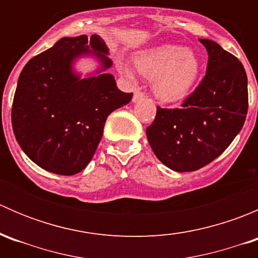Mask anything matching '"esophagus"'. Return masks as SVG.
Listing matches in <instances>:
<instances>
[{
    "label": "esophagus",
    "instance_id": "34e87169",
    "mask_svg": "<svg viewBox=\"0 0 258 258\" xmlns=\"http://www.w3.org/2000/svg\"><path fill=\"white\" fill-rule=\"evenodd\" d=\"M144 97H145L144 92H142V91H140V90H136V91H135V93H134V98H132V101H134V102H137V101L142 100Z\"/></svg>",
    "mask_w": 258,
    "mask_h": 258
}]
</instances>
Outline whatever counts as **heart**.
<instances>
[{
	"label": "heart",
	"mask_w": 258,
	"mask_h": 258,
	"mask_svg": "<svg viewBox=\"0 0 258 258\" xmlns=\"http://www.w3.org/2000/svg\"><path fill=\"white\" fill-rule=\"evenodd\" d=\"M136 67L142 76L153 80V91L160 100L172 102L187 96L201 72V61L189 48L165 45L136 57ZM121 72L128 80L134 74L124 64Z\"/></svg>",
	"instance_id": "b5f03b06"
}]
</instances>
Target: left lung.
<instances>
[{
	"label": "left lung",
	"mask_w": 258,
	"mask_h": 258,
	"mask_svg": "<svg viewBox=\"0 0 258 258\" xmlns=\"http://www.w3.org/2000/svg\"><path fill=\"white\" fill-rule=\"evenodd\" d=\"M209 53L206 75L181 108L157 107L146 128L156 157L177 172L200 170L230 146L248 110L247 75L237 57L200 38Z\"/></svg>",
	"instance_id": "1"
}]
</instances>
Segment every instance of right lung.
<instances>
[{
    "instance_id": "obj_1",
    "label": "right lung",
    "mask_w": 258,
    "mask_h": 258,
    "mask_svg": "<svg viewBox=\"0 0 258 258\" xmlns=\"http://www.w3.org/2000/svg\"><path fill=\"white\" fill-rule=\"evenodd\" d=\"M95 54L102 69L112 62L102 38L63 37L26 63L18 77L12 128L23 152L48 172L72 176L90 163L103 135L108 114L131 101L110 74L81 79L72 63Z\"/></svg>"
}]
</instances>
